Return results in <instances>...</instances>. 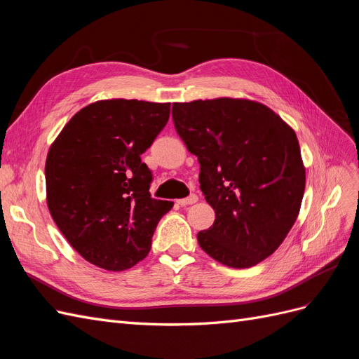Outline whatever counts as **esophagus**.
Masks as SVG:
<instances>
[{"mask_svg":"<svg viewBox=\"0 0 359 359\" xmlns=\"http://www.w3.org/2000/svg\"><path fill=\"white\" fill-rule=\"evenodd\" d=\"M198 196H196V194H190V196L189 198H184V199H180L178 201V203L181 205V206H186V205H193V203H196L198 202Z\"/></svg>","mask_w":359,"mask_h":359,"instance_id":"obj_1","label":"esophagus"}]
</instances>
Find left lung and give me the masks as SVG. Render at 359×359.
I'll list each match as a JSON object with an SVG mask.
<instances>
[{
	"label": "left lung",
	"instance_id": "left-lung-1",
	"mask_svg": "<svg viewBox=\"0 0 359 359\" xmlns=\"http://www.w3.org/2000/svg\"><path fill=\"white\" fill-rule=\"evenodd\" d=\"M172 118L215 211L198 233L201 248L231 268L262 262L297 222L306 189L293 128L268 106L231 97L173 103Z\"/></svg>",
	"mask_w": 359,
	"mask_h": 359
}]
</instances>
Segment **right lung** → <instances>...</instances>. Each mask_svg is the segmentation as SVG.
<instances>
[{"label":"right lung","instance_id":"right-lung-1","mask_svg":"<svg viewBox=\"0 0 359 359\" xmlns=\"http://www.w3.org/2000/svg\"><path fill=\"white\" fill-rule=\"evenodd\" d=\"M170 103L99 100L72 116L45 165L46 203L69 244L90 264L124 271L144 260L173 202L151 198L140 160L166 126Z\"/></svg>","mask_w":359,"mask_h":359}]
</instances>
